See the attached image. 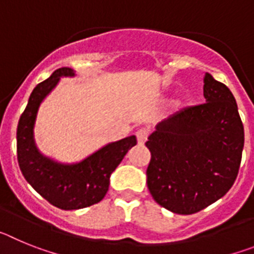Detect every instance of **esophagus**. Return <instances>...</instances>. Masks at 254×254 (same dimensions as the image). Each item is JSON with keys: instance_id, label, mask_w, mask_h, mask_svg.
I'll use <instances>...</instances> for the list:
<instances>
[{"instance_id": "obj_1", "label": "esophagus", "mask_w": 254, "mask_h": 254, "mask_svg": "<svg viewBox=\"0 0 254 254\" xmlns=\"http://www.w3.org/2000/svg\"><path fill=\"white\" fill-rule=\"evenodd\" d=\"M136 137H137L138 143H140V145H143V143L146 142L147 137H149V129L146 128L137 129V132H136Z\"/></svg>"}]
</instances>
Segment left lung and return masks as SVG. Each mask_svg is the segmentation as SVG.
I'll return each mask as SVG.
<instances>
[{
	"instance_id": "obj_1",
	"label": "left lung",
	"mask_w": 254,
	"mask_h": 254,
	"mask_svg": "<svg viewBox=\"0 0 254 254\" xmlns=\"http://www.w3.org/2000/svg\"><path fill=\"white\" fill-rule=\"evenodd\" d=\"M203 96L206 103L159 123L145 143L150 193L174 214H196L221 198L241 167L244 128L234 95L206 73Z\"/></svg>"
}]
</instances>
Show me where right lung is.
Listing matches in <instances>:
<instances>
[{
  "label": "right lung",
  "mask_w": 254,
  "mask_h": 254,
  "mask_svg": "<svg viewBox=\"0 0 254 254\" xmlns=\"http://www.w3.org/2000/svg\"><path fill=\"white\" fill-rule=\"evenodd\" d=\"M73 69L61 67L34 87L17 125V161L29 185L49 203L61 210H77L100 202L109 188V178L125 155L137 143L134 136L112 142L89 158L64 165L46 158L34 142L35 118L42 100L60 81L61 76H73Z\"/></svg>",
  "instance_id": "add662e5"
}]
</instances>
